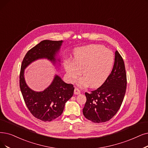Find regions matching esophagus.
<instances>
[{
  "mask_svg": "<svg viewBox=\"0 0 148 148\" xmlns=\"http://www.w3.org/2000/svg\"><path fill=\"white\" fill-rule=\"evenodd\" d=\"M74 93H75V95L80 94V93H81V91H80V90L78 88L75 87V90H74Z\"/></svg>",
  "mask_w": 148,
  "mask_h": 148,
  "instance_id": "obj_1",
  "label": "esophagus"
}]
</instances>
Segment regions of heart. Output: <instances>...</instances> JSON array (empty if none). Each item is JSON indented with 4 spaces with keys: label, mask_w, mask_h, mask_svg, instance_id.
<instances>
[{
    "label": "heart",
    "mask_w": 148,
    "mask_h": 148,
    "mask_svg": "<svg viewBox=\"0 0 148 148\" xmlns=\"http://www.w3.org/2000/svg\"><path fill=\"white\" fill-rule=\"evenodd\" d=\"M113 53L101 45L91 44L77 49L74 53L73 61L65 64L69 80L73 82L81 75L78 81L81 87L89 85L96 88L107 79L113 66Z\"/></svg>",
    "instance_id": "1"
}]
</instances>
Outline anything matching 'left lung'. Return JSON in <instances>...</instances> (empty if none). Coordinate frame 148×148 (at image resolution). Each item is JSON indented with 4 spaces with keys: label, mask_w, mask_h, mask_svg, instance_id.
<instances>
[{
    "label": "left lung",
    "mask_w": 148,
    "mask_h": 148,
    "mask_svg": "<svg viewBox=\"0 0 148 148\" xmlns=\"http://www.w3.org/2000/svg\"><path fill=\"white\" fill-rule=\"evenodd\" d=\"M127 77L125 62L117 50L111 73L97 90L86 92L83 114L87 119L100 123L110 120L120 109L126 93Z\"/></svg>",
    "instance_id": "1"
}]
</instances>
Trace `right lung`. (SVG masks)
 <instances>
[{
  "label": "right lung",
  "instance_id": "add662e5",
  "mask_svg": "<svg viewBox=\"0 0 148 148\" xmlns=\"http://www.w3.org/2000/svg\"><path fill=\"white\" fill-rule=\"evenodd\" d=\"M62 43V40L41 41L28 51L21 67L19 86L25 103L35 118L45 122L53 120L62 114L65 104L73 95V85L66 83L56 75L48 88L42 92H35L27 85L23 73L29 64L38 59L47 58L55 62Z\"/></svg>",
  "mask_w": 148,
  "mask_h": 148
}]
</instances>
